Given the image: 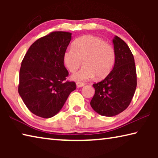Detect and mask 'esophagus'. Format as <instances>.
<instances>
[{"instance_id":"esophagus-1","label":"esophagus","mask_w":158,"mask_h":158,"mask_svg":"<svg viewBox=\"0 0 158 158\" xmlns=\"http://www.w3.org/2000/svg\"><path fill=\"white\" fill-rule=\"evenodd\" d=\"M76 84H77V86L78 87V88L83 87V86H84V85H85L84 83H83V82H79V81L77 82V83H76Z\"/></svg>"}]
</instances>
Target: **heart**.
I'll return each instance as SVG.
<instances>
[{
  "mask_svg": "<svg viewBox=\"0 0 158 158\" xmlns=\"http://www.w3.org/2000/svg\"><path fill=\"white\" fill-rule=\"evenodd\" d=\"M63 63L71 73L75 72L82 61L84 66L72 75L74 81H84L95 76L103 79L111 73L116 61V52L111 44L100 37L84 35L79 37L63 56Z\"/></svg>",
  "mask_w": 158,
  "mask_h": 158,
  "instance_id": "obj_1",
  "label": "heart"
}]
</instances>
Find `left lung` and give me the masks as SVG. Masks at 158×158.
Listing matches in <instances>:
<instances>
[{
    "instance_id": "8db88e82",
    "label": "left lung",
    "mask_w": 158,
    "mask_h": 158,
    "mask_svg": "<svg viewBox=\"0 0 158 158\" xmlns=\"http://www.w3.org/2000/svg\"><path fill=\"white\" fill-rule=\"evenodd\" d=\"M116 52L114 68L105 79L93 84L95 95L90 106L105 116L118 115L130 105L137 88L135 58L127 44L116 36L113 39Z\"/></svg>"
}]
</instances>
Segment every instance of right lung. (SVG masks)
Here are the masks:
<instances>
[{"mask_svg": "<svg viewBox=\"0 0 158 158\" xmlns=\"http://www.w3.org/2000/svg\"><path fill=\"white\" fill-rule=\"evenodd\" d=\"M71 35L54 31L40 37L30 47L21 62L19 94L37 116H55L76 89L75 82L66 81L69 73L63 60Z\"/></svg>", "mask_w": 158, "mask_h": 158, "instance_id": "1", "label": "right lung"}]
</instances>
